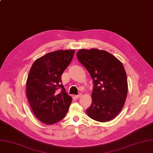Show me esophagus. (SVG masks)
<instances>
[{
	"label": "esophagus",
	"instance_id": "1",
	"mask_svg": "<svg viewBox=\"0 0 153 153\" xmlns=\"http://www.w3.org/2000/svg\"><path fill=\"white\" fill-rule=\"evenodd\" d=\"M82 96V94H79V95H75V96H74V97H75L76 98V99H79V98H80V97Z\"/></svg>",
	"mask_w": 153,
	"mask_h": 153
}]
</instances>
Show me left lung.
<instances>
[{
    "label": "left lung",
    "mask_w": 153,
    "mask_h": 153,
    "mask_svg": "<svg viewBox=\"0 0 153 153\" xmlns=\"http://www.w3.org/2000/svg\"><path fill=\"white\" fill-rule=\"evenodd\" d=\"M76 56L94 80L92 103L86 110L88 116L99 122L111 121L122 110L127 95L123 65L112 54L97 48L80 49Z\"/></svg>",
    "instance_id": "8db88e82"
}]
</instances>
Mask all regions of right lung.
I'll list each match as a JSON object with an SVG mask.
<instances>
[{"label":"right lung","instance_id":"add662e5","mask_svg":"<svg viewBox=\"0 0 153 153\" xmlns=\"http://www.w3.org/2000/svg\"><path fill=\"white\" fill-rule=\"evenodd\" d=\"M74 52L59 50L48 53L37 59L30 70L26 84L27 96L35 116L45 124L53 125L64 119L72 102L62 84V74Z\"/></svg>","mask_w":153,"mask_h":153}]
</instances>
